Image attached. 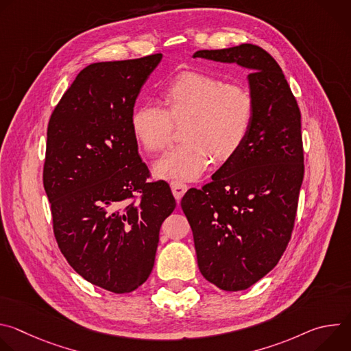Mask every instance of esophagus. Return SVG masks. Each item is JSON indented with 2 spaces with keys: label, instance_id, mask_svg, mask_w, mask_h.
<instances>
[{
  "label": "esophagus",
  "instance_id": "34e87169",
  "mask_svg": "<svg viewBox=\"0 0 351 351\" xmlns=\"http://www.w3.org/2000/svg\"><path fill=\"white\" fill-rule=\"evenodd\" d=\"M171 189H172V194H173V197L178 199H179L183 197V194L187 191V186L184 184V183H182V182H172L171 183Z\"/></svg>",
  "mask_w": 351,
  "mask_h": 351
}]
</instances>
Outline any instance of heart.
<instances>
[{"mask_svg": "<svg viewBox=\"0 0 351 351\" xmlns=\"http://www.w3.org/2000/svg\"><path fill=\"white\" fill-rule=\"evenodd\" d=\"M164 108L153 99L134 107L130 126L138 143L152 153L164 149L172 133V118L186 119L184 141L172 147L156 164L162 179L194 180L211 162L232 157L244 141L254 115V99L244 86L225 84L219 77L184 72L165 87Z\"/></svg>", "mask_w": 351, "mask_h": 351, "instance_id": "1", "label": "heart"}]
</instances>
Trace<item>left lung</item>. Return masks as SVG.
<instances>
[{"label": "left lung", "mask_w": 351, "mask_h": 351, "mask_svg": "<svg viewBox=\"0 0 351 351\" xmlns=\"http://www.w3.org/2000/svg\"><path fill=\"white\" fill-rule=\"evenodd\" d=\"M193 58L250 72L254 115L244 141L208 184L187 190L180 202L199 272L239 291L275 268L290 240L304 178L302 115L280 66L261 47L199 49Z\"/></svg>", "instance_id": "left-lung-1"}]
</instances>
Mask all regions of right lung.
Here are the masks:
<instances>
[{
    "instance_id": "add662e5",
    "label": "right lung",
    "mask_w": 351,
    "mask_h": 351,
    "mask_svg": "<svg viewBox=\"0 0 351 351\" xmlns=\"http://www.w3.org/2000/svg\"><path fill=\"white\" fill-rule=\"evenodd\" d=\"M161 60L86 66L47 129L43 183L58 247L82 278L117 294L152 274L161 225L176 207L167 182H147L130 126L140 90Z\"/></svg>"
}]
</instances>
